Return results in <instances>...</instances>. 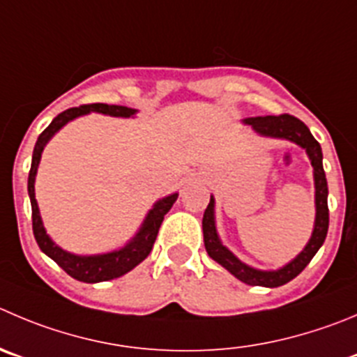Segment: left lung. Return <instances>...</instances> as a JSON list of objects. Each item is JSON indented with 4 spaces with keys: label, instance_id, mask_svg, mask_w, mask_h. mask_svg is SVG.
<instances>
[{
    "label": "left lung",
    "instance_id": "left-lung-1",
    "mask_svg": "<svg viewBox=\"0 0 357 357\" xmlns=\"http://www.w3.org/2000/svg\"><path fill=\"white\" fill-rule=\"evenodd\" d=\"M243 124L250 126L254 133L263 138H275V140H287L291 144H296L298 147L305 149L310 165L314 168V188H315V220L314 229L308 238L307 245L303 247L296 257L286 263L277 270H259L250 264L243 263L242 259L235 256L227 249L220 240L215 226V198L210 196V203L203 213V240H205V249L208 256L215 263L226 268L231 275H235L238 280L249 286L261 287H278L293 280L296 275L305 270L312 257L317 254L324 243L328 235L329 226V212H328V182H326V173L322 168V151L319 142L312 137L310 130L293 115H264V117H247L243 119Z\"/></svg>",
    "mask_w": 357,
    "mask_h": 357
}]
</instances>
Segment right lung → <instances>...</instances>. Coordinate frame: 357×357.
Segmentation results:
<instances>
[{
    "instance_id": "right-lung-1",
    "label": "right lung",
    "mask_w": 357,
    "mask_h": 357,
    "mask_svg": "<svg viewBox=\"0 0 357 357\" xmlns=\"http://www.w3.org/2000/svg\"><path fill=\"white\" fill-rule=\"evenodd\" d=\"M91 112L122 119L135 117V115L138 114L137 108L121 107V105L93 103L82 105V107L79 108H68L63 114L57 115V117L47 126L45 130H43V133L40 135L38 140H36L35 151H33L31 169H29L28 176V195L29 202H31L33 212V235H35V240L36 243H38L40 249H42V252L47 254L50 259L56 261L70 277L77 278L80 282L96 284L122 277V275H126L128 271L133 270L135 266H138V264L151 254L162 219H165L166 213L169 212L173 203L176 202L178 192H173V195H168L165 196V198L158 199V202L152 205V208L147 212L144 222L140 224V227H138V231L135 233L133 238L128 243H124L122 247H119V249L101 254H73L57 245V243L50 238L49 233H47L45 226H43L42 215H40L38 202H36L35 198L36 172H38V165L40 159H42L43 149L49 144L50 138H52L57 131L63 130L68 122L82 117V115L91 114Z\"/></svg>"
}]
</instances>
